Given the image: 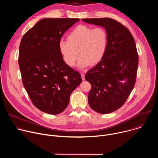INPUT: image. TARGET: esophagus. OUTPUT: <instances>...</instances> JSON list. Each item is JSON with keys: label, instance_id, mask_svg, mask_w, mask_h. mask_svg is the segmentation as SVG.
<instances>
[{"label": "esophagus", "instance_id": "obj_1", "mask_svg": "<svg viewBox=\"0 0 158 158\" xmlns=\"http://www.w3.org/2000/svg\"><path fill=\"white\" fill-rule=\"evenodd\" d=\"M81 77H82V81H84V80H85V76H84V74L83 73H81Z\"/></svg>", "mask_w": 158, "mask_h": 158}]
</instances>
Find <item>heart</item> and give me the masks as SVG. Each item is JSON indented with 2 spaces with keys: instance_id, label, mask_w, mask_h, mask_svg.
<instances>
[{
  "instance_id": "b5f03b06",
  "label": "heart",
  "mask_w": 158,
  "mask_h": 158,
  "mask_svg": "<svg viewBox=\"0 0 158 158\" xmlns=\"http://www.w3.org/2000/svg\"><path fill=\"white\" fill-rule=\"evenodd\" d=\"M107 44L108 35L104 28L79 25L67 34V40L59 42V50L64 62L71 67L75 65L79 55L78 67L84 68L101 62Z\"/></svg>"
}]
</instances>
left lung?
<instances>
[{"label":"left lung","instance_id":"1","mask_svg":"<svg viewBox=\"0 0 158 158\" xmlns=\"http://www.w3.org/2000/svg\"><path fill=\"white\" fill-rule=\"evenodd\" d=\"M88 24L102 26L108 35L103 59L87 72L85 79L91 84L88 102L94 110L108 114L126 101L136 79L138 54L129 31L110 18L82 19Z\"/></svg>","mask_w":158,"mask_h":158}]
</instances>
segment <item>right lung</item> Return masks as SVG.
Wrapping results in <instances>:
<instances>
[{
	"instance_id": "obj_1",
	"label": "right lung",
	"mask_w": 158,
	"mask_h": 158,
	"mask_svg": "<svg viewBox=\"0 0 158 158\" xmlns=\"http://www.w3.org/2000/svg\"><path fill=\"white\" fill-rule=\"evenodd\" d=\"M79 20L43 19L20 41L19 65L22 83L33 104L46 113L63 112L82 82L80 73L64 62L59 50L63 34Z\"/></svg>"
}]
</instances>
